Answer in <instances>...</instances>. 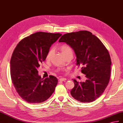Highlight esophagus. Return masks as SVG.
I'll return each mask as SVG.
<instances>
[{
    "instance_id": "34e87169",
    "label": "esophagus",
    "mask_w": 123,
    "mask_h": 123,
    "mask_svg": "<svg viewBox=\"0 0 123 123\" xmlns=\"http://www.w3.org/2000/svg\"><path fill=\"white\" fill-rule=\"evenodd\" d=\"M59 80L60 81H65L67 80V79L65 78H60Z\"/></svg>"
}]
</instances>
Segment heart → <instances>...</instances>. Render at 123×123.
<instances>
[{"label":"heart","mask_w":123,"mask_h":123,"mask_svg":"<svg viewBox=\"0 0 123 123\" xmlns=\"http://www.w3.org/2000/svg\"><path fill=\"white\" fill-rule=\"evenodd\" d=\"M60 50L62 54L65 58L68 56H73V51L72 50V49H71V48L68 45L66 44H63L60 47ZM53 52V49H51L48 51V52L46 55V60H50L51 56L52 55Z\"/></svg>","instance_id":"1"}]
</instances>
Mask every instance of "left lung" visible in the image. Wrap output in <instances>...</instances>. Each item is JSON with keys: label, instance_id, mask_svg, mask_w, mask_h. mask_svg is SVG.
I'll use <instances>...</instances> for the list:
<instances>
[{"label": "left lung", "instance_id": "1", "mask_svg": "<svg viewBox=\"0 0 123 123\" xmlns=\"http://www.w3.org/2000/svg\"><path fill=\"white\" fill-rule=\"evenodd\" d=\"M59 42H65L76 56V64L81 65L85 82L74 80L71 94L82 103L95 101L103 93L109 83L112 64L109 52L98 37L88 31H79L63 35Z\"/></svg>", "mask_w": 123, "mask_h": 123}]
</instances>
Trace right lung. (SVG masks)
Listing matches in <instances>:
<instances>
[{"mask_svg":"<svg viewBox=\"0 0 123 123\" xmlns=\"http://www.w3.org/2000/svg\"><path fill=\"white\" fill-rule=\"evenodd\" d=\"M60 33L38 32L24 38L17 44L10 60L11 80L19 96L29 103H40L50 98L58 84L53 75L42 79L37 69Z\"/></svg>","mask_w":123,"mask_h":123,"instance_id":"right-lung-1","label":"right lung"}]
</instances>
